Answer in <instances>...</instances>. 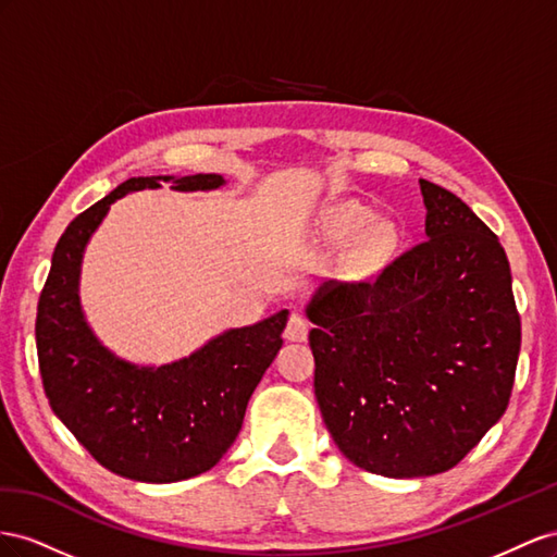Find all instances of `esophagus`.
<instances>
[{
	"label": "esophagus",
	"instance_id": "1",
	"mask_svg": "<svg viewBox=\"0 0 557 557\" xmlns=\"http://www.w3.org/2000/svg\"><path fill=\"white\" fill-rule=\"evenodd\" d=\"M308 331H310V322L306 320L304 314L294 312L289 317L287 329H284V338L292 341V343H304V341H308Z\"/></svg>",
	"mask_w": 557,
	"mask_h": 557
}]
</instances>
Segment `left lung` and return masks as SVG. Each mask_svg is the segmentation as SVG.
Returning <instances> with one entry per match:
<instances>
[{"instance_id": "1", "label": "left lung", "mask_w": 557, "mask_h": 557, "mask_svg": "<svg viewBox=\"0 0 557 557\" xmlns=\"http://www.w3.org/2000/svg\"><path fill=\"white\" fill-rule=\"evenodd\" d=\"M426 240L369 282L329 280L306 308L314 396L338 450L387 479L453 469L508 406L520 352L497 235L420 180Z\"/></svg>"}]
</instances>
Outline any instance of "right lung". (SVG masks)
Instances as JSON below:
<instances>
[{"label":"right lung","instance_id":"add662e5","mask_svg":"<svg viewBox=\"0 0 557 557\" xmlns=\"http://www.w3.org/2000/svg\"><path fill=\"white\" fill-rule=\"evenodd\" d=\"M212 190L221 174L133 177L78 214L55 245L37 306L44 392L60 422L111 473L139 483H174L210 471L240 434L251 392L282 347L289 310L228 329L194 355L137 367L107 349L88 326L78 275L90 235L109 205L133 190Z\"/></svg>","mask_w":557,"mask_h":557}]
</instances>
